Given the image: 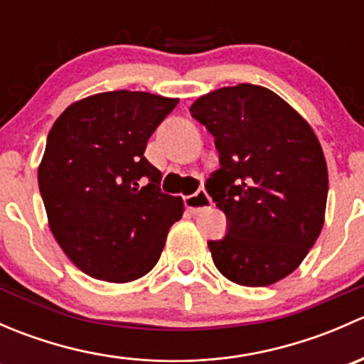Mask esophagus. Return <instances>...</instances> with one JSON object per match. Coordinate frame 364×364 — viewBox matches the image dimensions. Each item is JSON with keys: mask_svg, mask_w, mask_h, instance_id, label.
Instances as JSON below:
<instances>
[{"mask_svg": "<svg viewBox=\"0 0 364 364\" xmlns=\"http://www.w3.org/2000/svg\"><path fill=\"white\" fill-rule=\"evenodd\" d=\"M185 205H186V209H190V211L199 213V211H203V209L211 205V197L208 196V192H205V190H199V192L193 193V196L185 197Z\"/></svg>", "mask_w": 364, "mask_h": 364, "instance_id": "esophagus-1", "label": "esophagus"}]
</instances>
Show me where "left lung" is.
Returning <instances> with one entry per match:
<instances>
[{
    "label": "left lung",
    "mask_w": 364,
    "mask_h": 364,
    "mask_svg": "<svg viewBox=\"0 0 364 364\" xmlns=\"http://www.w3.org/2000/svg\"><path fill=\"white\" fill-rule=\"evenodd\" d=\"M190 111L215 137L222 165L205 185L229 220L225 236L208 243L216 269L245 287L284 280L326 218L328 165L314 128L255 84L205 93Z\"/></svg>",
    "instance_id": "obj_1"
}]
</instances>
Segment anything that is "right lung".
<instances>
[{
	"mask_svg": "<svg viewBox=\"0 0 364 364\" xmlns=\"http://www.w3.org/2000/svg\"><path fill=\"white\" fill-rule=\"evenodd\" d=\"M178 102L105 91L73 102L54 121L38 186L50 232L82 273L128 284L159 262L185 205L181 197L161 193V172L144 151Z\"/></svg>",
	"mask_w": 364,
	"mask_h": 364,
	"instance_id": "1",
	"label": "right lung"
}]
</instances>
